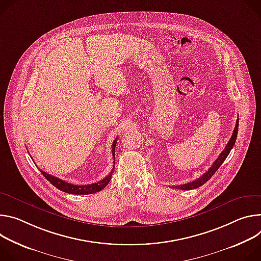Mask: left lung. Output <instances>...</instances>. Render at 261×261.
<instances>
[{
	"instance_id": "1",
	"label": "left lung",
	"mask_w": 261,
	"mask_h": 261,
	"mask_svg": "<svg viewBox=\"0 0 261 261\" xmlns=\"http://www.w3.org/2000/svg\"><path fill=\"white\" fill-rule=\"evenodd\" d=\"M238 132H239V118L237 120V124H236V127H234V130H233V134L232 136H231L229 142L227 143V145L225 147V149L221 152V154L218 156V159L215 161V163L212 165V167L204 173L203 175L200 176L199 178H197L196 180L194 181H191V182H188V184H184V185H180V186H173L172 188H175V189H180V190H194V189H197L201 186H203L206 181H208L212 176L215 174L216 171L221 167V165L224 163V161L226 160V158L228 156V154L230 153L231 149H232V147L234 146L236 144V141H237V137H238Z\"/></svg>"
}]
</instances>
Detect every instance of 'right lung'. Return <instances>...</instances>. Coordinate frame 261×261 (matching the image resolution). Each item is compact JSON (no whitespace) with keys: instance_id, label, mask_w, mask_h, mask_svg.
<instances>
[{"instance_id":"add662e5","label":"right lung","mask_w":261,"mask_h":261,"mask_svg":"<svg viewBox=\"0 0 261 261\" xmlns=\"http://www.w3.org/2000/svg\"><path fill=\"white\" fill-rule=\"evenodd\" d=\"M117 140H115L113 142V145H112V155L114 158V164H115V146H116V142ZM115 167V166H114ZM114 167L111 171V173H109V175L107 177H105L103 179H101L98 182L95 184H91V185H84V186H77V185H72L69 184L65 180H62L60 178H58L56 176H53L50 174H47L46 172L40 170V172L42 173V175L54 186L56 187L58 190H60L62 192L68 193V194H74V195H88V194H93L96 192L101 191L111 180V177L113 175V170Z\"/></svg>"}]
</instances>
